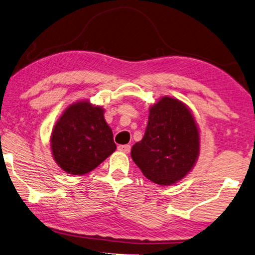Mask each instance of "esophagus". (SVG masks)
Here are the masks:
<instances>
[{"label":"esophagus","instance_id":"1","mask_svg":"<svg viewBox=\"0 0 255 255\" xmlns=\"http://www.w3.org/2000/svg\"><path fill=\"white\" fill-rule=\"evenodd\" d=\"M118 149L120 150V151L125 152V153H128V152H130V150H131V145H128V144H121V145H119Z\"/></svg>","mask_w":255,"mask_h":255}]
</instances>
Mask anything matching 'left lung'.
Listing matches in <instances>:
<instances>
[{"label": "left lung", "instance_id": "obj_1", "mask_svg": "<svg viewBox=\"0 0 255 255\" xmlns=\"http://www.w3.org/2000/svg\"><path fill=\"white\" fill-rule=\"evenodd\" d=\"M199 148V130L189 108L162 97L150 107L144 135L132 147L131 157L150 181L170 185L193 168Z\"/></svg>", "mask_w": 255, "mask_h": 255}]
</instances>
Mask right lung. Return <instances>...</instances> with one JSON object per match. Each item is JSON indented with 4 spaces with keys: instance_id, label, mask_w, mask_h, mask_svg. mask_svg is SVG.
Listing matches in <instances>:
<instances>
[{
    "instance_id": "1",
    "label": "right lung",
    "mask_w": 255,
    "mask_h": 255,
    "mask_svg": "<svg viewBox=\"0 0 255 255\" xmlns=\"http://www.w3.org/2000/svg\"><path fill=\"white\" fill-rule=\"evenodd\" d=\"M51 148L66 173L85 175L95 169L116 149L103 108L89 102L70 105L53 128Z\"/></svg>"
}]
</instances>
